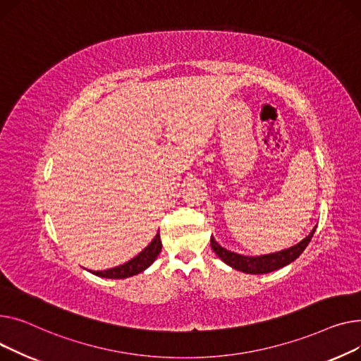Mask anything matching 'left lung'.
Listing matches in <instances>:
<instances>
[{
    "instance_id": "8db88e82",
    "label": "left lung",
    "mask_w": 361,
    "mask_h": 361,
    "mask_svg": "<svg viewBox=\"0 0 361 361\" xmlns=\"http://www.w3.org/2000/svg\"><path fill=\"white\" fill-rule=\"evenodd\" d=\"M314 230L316 227L310 231L309 236H306L295 246H291L281 252L269 253V255H262V257H245V255H239V253L230 252L221 247L214 238H211V247H213V250L217 253L219 258L227 265H230L231 268L239 269L246 274H267L279 268H283L290 262H293L295 258H299L302 255V252L309 245Z\"/></svg>"
}]
</instances>
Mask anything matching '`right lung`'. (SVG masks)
I'll list each match as a JSON object with an SVG mask.
<instances>
[{"label": "right lung", "mask_w": 361, "mask_h": 361, "mask_svg": "<svg viewBox=\"0 0 361 361\" xmlns=\"http://www.w3.org/2000/svg\"><path fill=\"white\" fill-rule=\"evenodd\" d=\"M161 250V242H160V233H157L156 238L152 240V243L148 245L142 252H140L135 258L131 261L125 262L123 265L111 268V269H104V271H93L94 275H99V277L103 279H126V277H133V275H137L142 272L145 268L150 267L156 258L159 257V253Z\"/></svg>", "instance_id": "1"}]
</instances>
